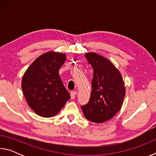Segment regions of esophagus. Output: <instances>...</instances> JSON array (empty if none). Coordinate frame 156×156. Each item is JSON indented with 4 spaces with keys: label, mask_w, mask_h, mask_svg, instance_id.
I'll return each instance as SVG.
<instances>
[{
    "label": "esophagus",
    "mask_w": 156,
    "mask_h": 156,
    "mask_svg": "<svg viewBox=\"0 0 156 156\" xmlns=\"http://www.w3.org/2000/svg\"><path fill=\"white\" fill-rule=\"evenodd\" d=\"M70 95H71V99H72V100H73L75 98V96H76V93L75 92H73V91H72L70 93Z\"/></svg>",
    "instance_id": "esophagus-1"
}]
</instances>
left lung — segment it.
<instances>
[{"instance_id": "obj_1", "label": "left lung", "mask_w": 156, "mask_h": 156, "mask_svg": "<svg viewBox=\"0 0 156 156\" xmlns=\"http://www.w3.org/2000/svg\"><path fill=\"white\" fill-rule=\"evenodd\" d=\"M85 57L94 69V76L90 99L80 107L88 120L101 123L120 111L125 96V84L120 72L109 60L92 52Z\"/></svg>"}]
</instances>
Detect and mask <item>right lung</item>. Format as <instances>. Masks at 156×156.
<instances>
[{
    "mask_svg": "<svg viewBox=\"0 0 156 156\" xmlns=\"http://www.w3.org/2000/svg\"><path fill=\"white\" fill-rule=\"evenodd\" d=\"M65 60V54L47 52L34 60L23 76L22 89L27 104L42 117L54 116L70 99L58 72Z\"/></svg>",
    "mask_w": 156,
    "mask_h": 156,
    "instance_id": "1",
    "label": "right lung"
}]
</instances>
